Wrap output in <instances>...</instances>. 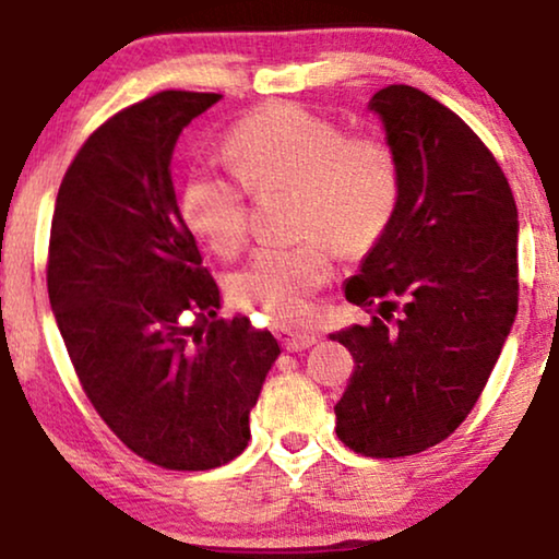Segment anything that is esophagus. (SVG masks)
<instances>
[{
    "mask_svg": "<svg viewBox=\"0 0 559 559\" xmlns=\"http://www.w3.org/2000/svg\"><path fill=\"white\" fill-rule=\"evenodd\" d=\"M278 336L283 342V347L288 352H304L309 349L313 342H317V334L313 332H304V329H290V326H281Z\"/></svg>",
    "mask_w": 559,
    "mask_h": 559,
    "instance_id": "esophagus-1",
    "label": "esophagus"
}]
</instances>
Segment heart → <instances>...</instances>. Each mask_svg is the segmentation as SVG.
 I'll return each mask as SVG.
<instances>
[{
	"mask_svg": "<svg viewBox=\"0 0 559 559\" xmlns=\"http://www.w3.org/2000/svg\"><path fill=\"white\" fill-rule=\"evenodd\" d=\"M225 154L238 177L194 171L182 217L194 238L235 258L250 238V192L294 190L301 242L265 248L233 273L230 294L281 326L304 324L311 296L332 278V248L372 250L390 230L403 198V164L390 139L347 133L342 123L298 104H265L233 126Z\"/></svg>",
	"mask_w": 559,
	"mask_h": 559,
	"instance_id": "heart-1",
	"label": "heart"
}]
</instances>
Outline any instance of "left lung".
Returning <instances> with one entry per match:
<instances>
[{
  "instance_id": "left-lung-1",
  "label": "left lung",
  "mask_w": 559,
  "mask_h": 559,
  "mask_svg": "<svg viewBox=\"0 0 559 559\" xmlns=\"http://www.w3.org/2000/svg\"><path fill=\"white\" fill-rule=\"evenodd\" d=\"M403 198L344 296L369 324L332 334L355 357L336 436L372 459L415 455L468 418L516 317V202L474 129L413 85L377 91Z\"/></svg>"
}]
</instances>
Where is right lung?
Returning a JSON list of instances; mask_svg holds the SVG:
<instances>
[{
  "instance_id": "1",
  "label": "right lung",
  "mask_w": 559,
  "mask_h": 559,
  "mask_svg": "<svg viewBox=\"0 0 559 559\" xmlns=\"http://www.w3.org/2000/svg\"><path fill=\"white\" fill-rule=\"evenodd\" d=\"M219 93L159 91L104 121L55 200L47 294L85 397L154 466L210 471L246 451L281 355L219 288L177 207L171 152Z\"/></svg>"
}]
</instances>
